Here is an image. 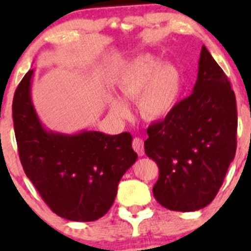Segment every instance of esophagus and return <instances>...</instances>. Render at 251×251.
I'll use <instances>...</instances> for the list:
<instances>
[{
    "label": "esophagus",
    "instance_id": "esophagus-1",
    "mask_svg": "<svg viewBox=\"0 0 251 251\" xmlns=\"http://www.w3.org/2000/svg\"><path fill=\"white\" fill-rule=\"evenodd\" d=\"M132 148L139 155H144V140L142 138L135 137L132 142Z\"/></svg>",
    "mask_w": 251,
    "mask_h": 251
}]
</instances>
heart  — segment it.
Wrapping results in <instances>:
<instances>
[{"mask_svg": "<svg viewBox=\"0 0 251 251\" xmlns=\"http://www.w3.org/2000/svg\"><path fill=\"white\" fill-rule=\"evenodd\" d=\"M117 87L125 99L139 97V108L144 116L159 119L175 107L180 92V77L172 65L160 63L152 55H143L123 71ZM111 108L120 118L129 114L128 106L123 100L114 99Z\"/></svg>", "mask_w": 251, "mask_h": 251, "instance_id": "obj_1", "label": "heart"}]
</instances>
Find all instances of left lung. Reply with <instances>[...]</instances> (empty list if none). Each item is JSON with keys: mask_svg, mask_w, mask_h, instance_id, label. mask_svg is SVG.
I'll list each match as a JSON object with an SVG mask.
<instances>
[{"mask_svg": "<svg viewBox=\"0 0 251 251\" xmlns=\"http://www.w3.org/2000/svg\"><path fill=\"white\" fill-rule=\"evenodd\" d=\"M194 92L148 128L145 153L159 168L154 198L174 211H196L214 201L236 153L237 108L231 85L201 47Z\"/></svg>", "mask_w": 251, "mask_h": 251, "instance_id": "8db88e82", "label": "left lung"}]
</instances>
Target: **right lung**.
Returning a JSON list of instances; mask_svg holds the SVG:
<instances>
[{"instance_id": "right-lung-1", "label": "right lung", "mask_w": 251, "mask_h": 251, "mask_svg": "<svg viewBox=\"0 0 251 251\" xmlns=\"http://www.w3.org/2000/svg\"><path fill=\"white\" fill-rule=\"evenodd\" d=\"M33 73L31 70L24 76L13 100L14 129L25 174L57 216L97 221L111 208L119 180L137 160L132 135L48 132L31 102Z\"/></svg>"}]
</instances>
